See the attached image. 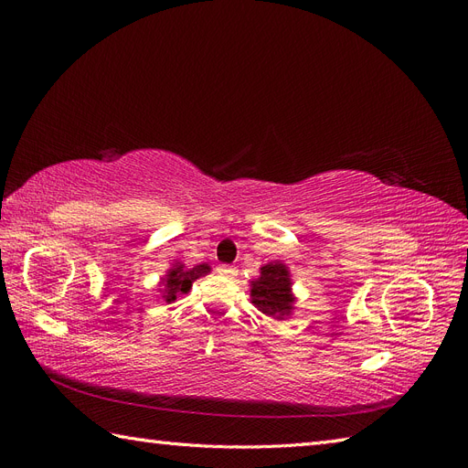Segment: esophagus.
Instances as JSON below:
<instances>
[{"label":"esophagus","mask_w":468,"mask_h":468,"mask_svg":"<svg viewBox=\"0 0 468 468\" xmlns=\"http://www.w3.org/2000/svg\"><path fill=\"white\" fill-rule=\"evenodd\" d=\"M217 271L222 275V277H229V279H234L238 275V269L236 267H229V265H220Z\"/></svg>","instance_id":"obj_1"}]
</instances>
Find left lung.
<instances>
[{
  "instance_id": "left-lung-1",
  "label": "left lung",
  "mask_w": 468,
  "mask_h": 468,
  "mask_svg": "<svg viewBox=\"0 0 468 468\" xmlns=\"http://www.w3.org/2000/svg\"><path fill=\"white\" fill-rule=\"evenodd\" d=\"M250 296L251 303L265 316L271 318H285L294 308V294H292V281L289 267L281 261H271L260 267V277L250 282Z\"/></svg>"
}]
</instances>
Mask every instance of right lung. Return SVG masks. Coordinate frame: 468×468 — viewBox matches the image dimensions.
Instances as JSON below:
<instances>
[{
	"label": "right lung",
	"mask_w": 468,
	"mask_h": 468,
	"mask_svg": "<svg viewBox=\"0 0 468 468\" xmlns=\"http://www.w3.org/2000/svg\"><path fill=\"white\" fill-rule=\"evenodd\" d=\"M207 273H210V265L208 263H201L195 267H186V263L176 261L172 265V269H167V275L162 279V292H164V301L165 303H174L179 294L189 292V289L193 287V282L205 277Z\"/></svg>",
	"instance_id": "right-lung-1"
}]
</instances>
